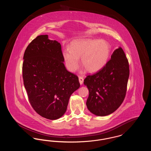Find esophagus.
Returning <instances> with one entry per match:
<instances>
[{
	"instance_id": "obj_1",
	"label": "esophagus",
	"mask_w": 151,
	"mask_h": 151,
	"mask_svg": "<svg viewBox=\"0 0 151 151\" xmlns=\"http://www.w3.org/2000/svg\"><path fill=\"white\" fill-rule=\"evenodd\" d=\"M79 83H80V85H82V84H83V81H84V79H83L82 77H80V76H79Z\"/></svg>"
}]
</instances>
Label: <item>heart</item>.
<instances>
[{
  "instance_id": "b5f03b06",
  "label": "heart",
  "mask_w": 151,
  "mask_h": 151,
  "mask_svg": "<svg viewBox=\"0 0 151 151\" xmlns=\"http://www.w3.org/2000/svg\"><path fill=\"white\" fill-rule=\"evenodd\" d=\"M111 47L104 40L82 39L74 41L71 49L63 51V57L68 70L75 72L79 67V58L81 65L89 73L101 70L108 62Z\"/></svg>"
}]
</instances>
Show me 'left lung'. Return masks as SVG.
<instances>
[{
  "mask_svg": "<svg viewBox=\"0 0 151 151\" xmlns=\"http://www.w3.org/2000/svg\"><path fill=\"white\" fill-rule=\"evenodd\" d=\"M129 75L128 60L119 47L101 70L84 79V84L89 90L88 109L100 116L114 112L124 99Z\"/></svg>",
  "mask_w": 151,
  "mask_h": 151,
  "instance_id": "left-lung-1",
  "label": "left lung"
}]
</instances>
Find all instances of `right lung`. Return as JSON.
I'll return each instance as SVG.
<instances>
[{
	"mask_svg": "<svg viewBox=\"0 0 151 151\" xmlns=\"http://www.w3.org/2000/svg\"><path fill=\"white\" fill-rule=\"evenodd\" d=\"M22 78L29 102L44 118L55 120L65 114L71 95L79 89L77 76L65 67L61 45L40 35L27 47Z\"/></svg>",
	"mask_w": 151,
	"mask_h": 151,
	"instance_id": "add662e5",
	"label": "right lung"
}]
</instances>
